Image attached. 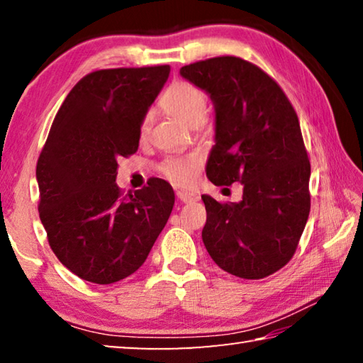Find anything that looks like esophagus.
<instances>
[{
    "label": "esophagus",
    "mask_w": 363,
    "mask_h": 363,
    "mask_svg": "<svg viewBox=\"0 0 363 363\" xmlns=\"http://www.w3.org/2000/svg\"><path fill=\"white\" fill-rule=\"evenodd\" d=\"M176 195L182 203H194V201L199 200V195L194 192H187V190H177Z\"/></svg>",
    "instance_id": "esophagus-1"
}]
</instances>
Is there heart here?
Listing matches in <instances>:
<instances>
[{
  "label": "heart",
  "instance_id": "heart-1",
  "mask_svg": "<svg viewBox=\"0 0 363 363\" xmlns=\"http://www.w3.org/2000/svg\"><path fill=\"white\" fill-rule=\"evenodd\" d=\"M162 107L167 112L174 116L176 120L186 123L189 126L199 125L203 120L206 113V97L201 93V89L196 88L192 83L177 82L169 86L162 96ZM152 116L147 115L143 126H140V134L145 136L150 130ZM201 168V158L196 153H190L186 157L169 158L163 163L162 173L168 177L169 181L179 186H192L199 177Z\"/></svg>",
  "mask_w": 363,
  "mask_h": 363
}]
</instances>
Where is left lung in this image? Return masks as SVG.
<instances>
[{"mask_svg": "<svg viewBox=\"0 0 363 363\" xmlns=\"http://www.w3.org/2000/svg\"><path fill=\"white\" fill-rule=\"evenodd\" d=\"M179 73L214 107L208 179L243 186L240 201L201 195L205 248L235 277H267L293 257L311 211V163L298 115L280 86L240 57L201 60Z\"/></svg>", "mask_w": 363, "mask_h": 363, "instance_id": "obj_1", "label": "left lung"}]
</instances>
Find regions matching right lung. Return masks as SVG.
<instances>
[{
	"mask_svg": "<svg viewBox=\"0 0 363 363\" xmlns=\"http://www.w3.org/2000/svg\"><path fill=\"white\" fill-rule=\"evenodd\" d=\"M169 65L97 70L60 106L36 164L40 219L54 255L86 281L108 285L143 266L174 206L163 179L123 195L118 158L138 152L140 126Z\"/></svg>",
	"mask_w": 363,
	"mask_h": 363,
	"instance_id": "1",
	"label": "right lung"
}]
</instances>
